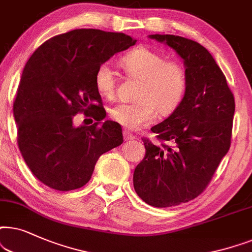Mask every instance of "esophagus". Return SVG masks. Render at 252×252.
<instances>
[{
  "label": "esophagus",
  "mask_w": 252,
  "mask_h": 252,
  "mask_svg": "<svg viewBox=\"0 0 252 252\" xmlns=\"http://www.w3.org/2000/svg\"><path fill=\"white\" fill-rule=\"evenodd\" d=\"M123 138H124V140H131V139H135L136 137L133 136L131 132H129L128 130H124V131H123Z\"/></svg>",
  "instance_id": "34e87169"
}]
</instances>
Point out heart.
<instances>
[{
  "mask_svg": "<svg viewBox=\"0 0 252 252\" xmlns=\"http://www.w3.org/2000/svg\"><path fill=\"white\" fill-rule=\"evenodd\" d=\"M120 64L129 78L140 79L136 102L119 103L109 109L116 123L130 130L150 126L157 113L168 116L181 106L186 98L189 77L186 66L177 60L147 47H137L121 59ZM116 73L108 62L98 66L94 86L102 98L113 99L116 93Z\"/></svg>",
  "mask_w": 252,
  "mask_h": 252,
  "instance_id": "heart-1",
  "label": "heart"
}]
</instances>
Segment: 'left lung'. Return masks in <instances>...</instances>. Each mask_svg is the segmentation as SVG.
Wrapping results in <instances>:
<instances>
[{
	"mask_svg": "<svg viewBox=\"0 0 252 252\" xmlns=\"http://www.w3.org/2000/svg\"><path fill=\"white\" fill-rule=\"evenodd\" d=\"M150 38L175 49L189 77L181 106L151 128L161 144L142 138L145 158L133 173V187L144 202L169 207L194 199L209 186L230 147L235 99L205 47L173 34Z\"/></svg>",
	"mask_w": 252,
	"mask_h": 252,
	"instance_id": "1",
	"label": "left lung"
}]
</instances>
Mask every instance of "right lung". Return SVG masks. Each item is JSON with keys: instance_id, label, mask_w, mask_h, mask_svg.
<instances>
[{"instance_id": "1", "label": "right lung", "mask_w": 252, "mask_h": 252, "mask_svg": "<svg viewBox=\"0 0 252 252\" xmlns=\"http://www.w3.org/2000/svg\"><path fill=\"white\" fill-rule=\"evenodd\" d=\"M136 42L124 33L78 29L48 39L29 59L13 115L19 151L40 182L59 191L82 188L100 156L123 143L119 123L76 128L72 119L79 113L105 119L94 73L114 54Z\"/></svg>"}]
</instances>
